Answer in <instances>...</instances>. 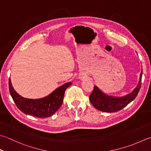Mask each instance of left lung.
<instances>
[{
    "label": "left lung",
    "instance_id": "8db88e82",
    "mask_svg": "<svg viewBox=\"0 0 151 151\" xmlns=\"http://www.w3.org/2000/svg\"><path fill=\"white\" fill-rule=\"evenodd\" d=\"M143 70L140 74L139 81L136 88L132 92L122 97H113L108 96L100 90L97 86L93 87V90L90 96L91 104L97 110L107 113L119 111L131 103L137 97L141 86Z\"/></svg>",
    "mask_w": 151,
    "mask_h": 151
}]
</instances>
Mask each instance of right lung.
<instances>
[{"label":"right lung","mask_w":151,"mask_h":151,"mask_svg":"<svg viewBox=\"0 0 151 151\" xmlns=\"http://www.w3.org/2000/svg\"><path fill=\"white\" fill-rule=\"evenodd\" d=\"M72 84V82L62 85L52 93L41 99H32L25 98L19 95L14 90L9 80V90L17 107L26 114L31 115L40 119H45L52 116L63 103L65 90Z\"/></svg>","instance_id":"1"}]
</instances>
